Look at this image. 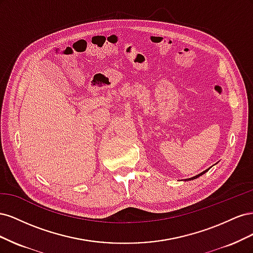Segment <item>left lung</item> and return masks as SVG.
<instances>
[{"label": "left lung", "instance_id": "left-lung-1", "mask_svg": "<svg viewBox=\"0 0 253 253\" xmlns=\"http://www.w3.org/2000/svg\"><path fill=\"white\" fill-rule=\"evenodd\" d=\"M209 170H210V168H209V169H207V170H205L204 172H202V173H200V174H197V175L193 176V177H191V178H187V179H185V181H188V180H193V179H196V178H198V177H200V176H202L203 174H205L206 172H208Z\"/></svg>", "mask_w": 253, "mask_h": 253}]
</instances>
